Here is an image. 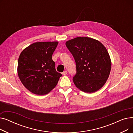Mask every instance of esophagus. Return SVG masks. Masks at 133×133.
I'll return each instance as SVG.
<instances>
[{
	"label": "esophagus",
	"instance_id": "esophagus-1",
	"mask_svg": "<svg viewBox=\"0 0 133 133\" xmlns=\"http://www.w3.org/2000/svg\"><path fill=\"white\" fill-rule=\"evenodd\" d=\"M67 74V71H65L63 72L62 73V74L63 75H66Z\"/></svg>",
	"mask_w": 133,
	"mask_h": 133
}]
</instances>
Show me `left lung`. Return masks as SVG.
<instances>
[{"label": "left lung", "instance_id": "1", "mask_svg": "<svg viewBox=\"0 0 133 133\" xmlns=\"http://www.w3.org/2000/svg\"><path fill=\"white\" fill-rule=\"evenodd\" d=\"M76 63L74 85L81 91L94 93L106 82L110 72L111 60L106 48L89 37H77L66 42Z\"/></svg>", "mask_w": 133, "mask_h": 133}]
</instances>
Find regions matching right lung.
<instances>
[{
	"instance_id": "1",
	"label": "right lung",
	"mask_w": 133,
	"mask_h": 133,
	"mask_svg": "<svg viewBox=\"0 0 133 133\" xmlns=\"http://www.w3.org/2000/svg\"><path fill=\"white\" fill-rule=\"evenodd\" d=\"M58 44V41L37 42L20 53L18 61V76L31 93L46 95L57 86L62 75L56 71L52 55Z\"/></svg>"
}]
</instances>
